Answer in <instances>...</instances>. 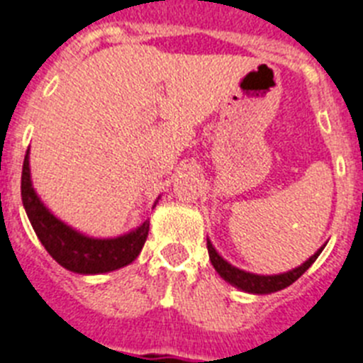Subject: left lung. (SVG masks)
<instances>
[{
    "label": "left lung",
    "mask_w": 363,
    "mask_h": 363,
    "mask_svg": "<svg viewBox=\"0 0 363 363\" xmlns=\"http://www.w3.org/2000/svg\"><path fill=\"white\" fill-rule=\"evenodd\" d=\"M320 252L321 250H318L311 259H307L301 267L291 270V272L279 274V276H257V274L245 272V270H239L235 269V267H232L230 263H226V261L217 254L216 248L212 247V242L208 241L210 261H212L213 269L219 272V276L223 277V279H226L228 283H232V285L238 286V289L252 292V294H269V292H277L281 291V289H285V286L292 285V283H294L296 279L314 263V261H316V257L320 256Z\"/></svg>",
    "instance_id": "1"
}]
</instances>
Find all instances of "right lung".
Here are the masks:
<instances>
[{
  "mask_svg": "<svg viewBox=\"0 0 363 363\" xmlns=\"http://www.w3.org/2000/svg\"><path fill=\"white\" fill-rule=\"evenodd\" d=\"M21 199L38 239L50 257L71 272L102 274L122 269L140 254L150 232V220H144L131 234L116 239L86 238L69 228L56 219L34 194L30 184L29 151L25 155L21 172Z\"/></svg>",
  "mask_w": 363,
  "mask_h": 363,
  "instance_id": "add662e5",
  "label": "right lung"
}]
</instances>
